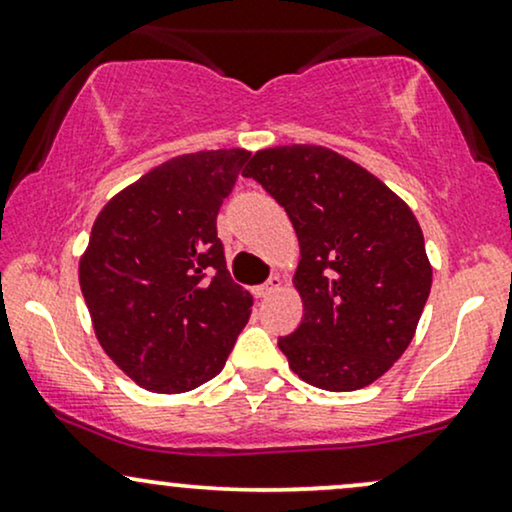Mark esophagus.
I'll return each instance as SVG.
<instances>
[{
	"label": "esophagus",
	"instance_id": "obj_1",
	"mask_svg": "<svg viewBox=\"0 0 512 512\" xmlns=\"http://www.w3.org/2000/svg\"><path fill=\"white\" fill-rule=\"evenodd\" d=\"M281 288V279L279 276H272L267 283H262V286L255 288V295L257 298H267V295H272L274 291H279Z\"/></svg>",
	"mask_w": 512,
	"mask_h": 512
}]
</instances>
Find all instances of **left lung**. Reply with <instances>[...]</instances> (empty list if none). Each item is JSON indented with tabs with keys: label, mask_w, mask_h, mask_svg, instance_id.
<instances>
[{
	"label": "left lung",
	"mask_w": 512,
	"mask_h": 512,
	"mask_svg": "<svg viewBox=\"0 0 512 512\" xmlns=\"http://www.w3.org/2000/svg\"><path fill=\"white\" fill-rule=\"evenodd\" d=\"M243 176L298 233L303 322L279 338L288 365L324 391L377 381L410 346L432 291L415 214L360 164L317 145L257 152Z\"/></svg>",
	"instance_id": "left-lung-1"
}]
</instances>
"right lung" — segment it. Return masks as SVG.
I'll list each match as a JSON object with an SVG mask.
<instances>
[{
	"label": "right lung",
	"instance_id": "1",
	"mask_svg": "<svg viewBox=\"0 0 512 512\" xmlns=\"http://www.w3.org/2000/svg\"><path fill=\"white\" fill-rule=\"evenodd\" d=\"M245 150L169 159L104 205L80 260V291L104 353L135 384L186 393L214 379L250 319L217 236Z\"/></svg>",
	"mask_w": 512,
	"mask_h": 512
}]
</instances>
